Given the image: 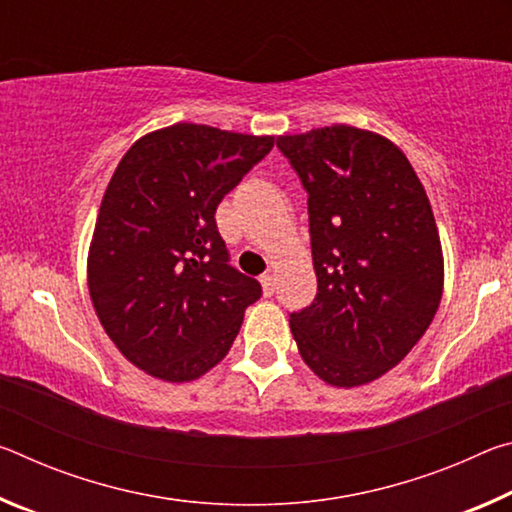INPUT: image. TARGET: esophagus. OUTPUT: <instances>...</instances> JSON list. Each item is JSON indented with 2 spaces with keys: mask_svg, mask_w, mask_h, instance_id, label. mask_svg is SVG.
Wrapping results in <instances>:
<instances>
[{
  "mask_svg": "<svg viewBox=\"0 0 512 512\" xmlns=\"http://www.w3.org/2000/svg\"><path fill=\"white\" fill-rule=\"evenodd\" d=\"M259 282H262V289L266 296H273L275 291V275L273 273H264L262 277H259Z\"/></svg>",
  "mask_w": 512,
  "mask_h": 512,
  "instance_id": "34e87169",
  "label": "esophagus"
}]
</instances>
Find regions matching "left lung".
Here are the masks:
<instances>
[{"label":"left lung","mask_w":512,"mask_h":512,"mask_svg":"<svg viewBox=\"0 0 512 512\" xmlns=\"http://www.w3.org/2000/svg\"><path fill=\"white\" fill-rule=\"evenodd\" d=\"M307 192L318 280L289 314L307 366L332 386L395 368L431 325L443 296V250L427 192L386 137L336 124L277 137Z\"/></svg>","instance_id":"1"}]
</instances>
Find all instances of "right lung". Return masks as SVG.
Instances as JSON below:
<instances>
[{
	"instance_id": "right-lung-1",
	"label": "right lung",
	"mask_w": 512,
	"mask_h": 512,
	"mask_svg": "<svg viewBox=\"0 0 512 512\" xmlns=\"http://www.w3.org/2000/svg\"><path fill=\"white\" fill-rule=\"evenodd\" d=\"M275 137L176 124L137 140L103 194L88 287L103 329L124 357L164 381L214 368L262 298L230 266L216 207Z\"/></svg>"
}]
</instances>
